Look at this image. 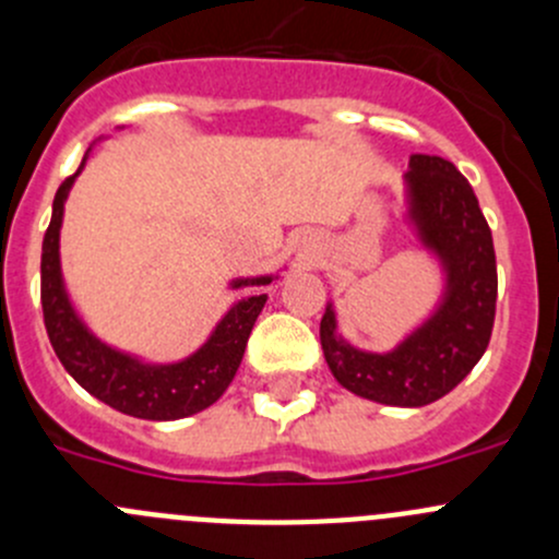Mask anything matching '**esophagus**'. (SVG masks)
<instances>
[{"mask_svg": "<svg viewBox=\"0 0 559 559\" xmlns=\"http://www.w3.org/2000/svg\"><path fill=\"white\" fill-rule=\"evenodd\" d=\"M311 251H313V248H311Z\"/></svg>", "mask_w": 559, "mask_h": 559, "instance_id": "34e87169", "label": "esophagus"}]
</instances>
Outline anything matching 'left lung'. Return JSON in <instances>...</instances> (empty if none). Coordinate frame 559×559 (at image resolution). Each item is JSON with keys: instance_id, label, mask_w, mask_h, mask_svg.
Wrapping results in <instances>:
<instances>
[{"instance_id": "8db88e82", "label": "left lung", "mask_w": 559, "mask_h": 559, "mask_svg": "<svg viewBox=\"0 0 559 559\" xmlns=\"http://www.w3.org/2000/svg\"><path fill=\"white\" fill-rule=\"evenodd\" d=\"M403 224L441 273V295L430 313L389 352H370L337 332L330 300L319 337L343 389L381 405L421 408L452 392L487 352L498 267L492 233L471 183L441 156H411L403 175Z\"/></svg>"}]
</instances>
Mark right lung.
Here are the masks:
<instances>
[{"label":"right lung","instance_id":"right-lung-1","mask_svg":"<svg viewBox=\"0 0 559 559\" xmlns=\"http://www.w3.org/2000/svg\"><path fill=\"white\" fill-rule=\"evenodd\" d=\"M92 148L83 156L78 173L70 175L56 191L48 233L43 238L39 273H43V316L50 346L78 384L121 414L151 421H173L200 414L233 384L235 373L243 362L253 321L262 313L267 295L238 297L216 321L205 343L197 346L189 357L175 359V362H151V359L121 352L94 335L67 292L59 251L67 197L75 186L78 175L86 167ZM275 278L278 273L240 275V278L229 281V289L238 292L248 286H267Z\"/></svg>","mask_w":559,"mask_h":559}]
</instances>
